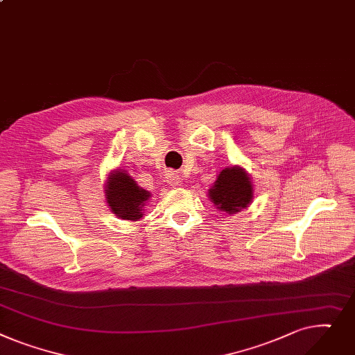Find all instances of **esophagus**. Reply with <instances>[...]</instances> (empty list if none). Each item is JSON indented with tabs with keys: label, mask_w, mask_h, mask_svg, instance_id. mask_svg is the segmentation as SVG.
<instances>
[{
	"label": "esophagus",
	"mask_w": 355,
	"mask_h": 355,
	"mask_svg": "<svg viewBox=\"0 0 355 355\" xmlns=\"http://www.w3.org/2000/svg\"><path fill=\"white\" fill-rule=\"evenodd\" d=\"M168 182L171 186H178L180 183V178L178 173L171 172V173H168Z\"/></svg>",
	"instance_id": "esophagus-1"
}]
</instances>
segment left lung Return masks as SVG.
I'll list each match as a JSON object with an SVG mask.
<instances>
[{
  "instance_id": "left-lung-1",
  "label": "left lung",
  "mask_w": 355,
  "mask_h": 355,
  "mask_svg": "<svg viewBox=\"0 0 355 355\" xmlns=\"http://www.w3.org/2000/svg\"><path fill=\"white\" fill-rule=\"evenodd\" d=\"M252 195L251 179L241 168L223 169L212 189H209L212 202L226 214H235L243 209L251 202Z\"/></svg>"
}]
</instances>
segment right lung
<instances>
[{
	"instance_id": "1",
	"label": "right lung",
	"mask_w": 355,
	"mask_h": 355,
	"mask_svg": "<svg viewBox=\"0 0 355 355\" xmlns=\"http://www.w3.org/2000/svg\"><path fill=\"white\" fill-rule=\"evenodd\" d=\"M106 189L107 203L119 218L136 220L143 216V207L150 193L137 186L129 175L123 171L110 175Z\"/></svg>"
}]
</instances>
